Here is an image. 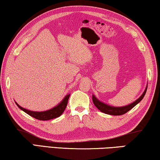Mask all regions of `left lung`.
Listing matches in <instances>:
<instances>
[{
  "instance_id": "8db88e82",
  "label": "left lung",
  "mask_w": 160,
  "mask_h": 160,
  "mask_svg": "<svg viewBox=\"0 0 160 160\" xmlns=\"http://www.w3.org/2000/svg\"><path fill=\"white\" fill-rule=\"evenodd\" d=\"M147 89V87H146V89L144 90V92L142 95L138 99H137L135 102L132 103L131 104H129L128 106H125V107H111V106H109L107 104H104V103L101 102L100 101L98 100L97 98H96L94 95L92 96V100L93 102H94V105L98 109H99L101 112L103 113H105V114H110V115H115V116H117V115H122L129 112V110H131L132 108L135 107L139 102H141L143 99L144 95L146 94Z\"/></svg>"
}]
</instances>
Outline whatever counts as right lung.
Returning a JSON list of instances; mask_svg holds the SVG:
<instances>
[{
	"label": "right lung",
	"instance_id": "1",
	"mask_svg": "<svg viewBox=\"0 0 160 160\" xmlns=\"http://www.w3.org/2000/svg\"><path fill=\"white\" fill-rule=\"evenodd\" d=\"M69 97H70V94L66 95L64 99L62 100V102H61L59 104L56 106V107H53V109H49L48 111H45V112L30 111V110H28L26 109H24L23 107H21V106H19L17 103L16 104L21 110H23L24 112H26V114L30 115V116L33 117L36 119L41 120V121H46V120L52 119H54V118L58 117L62 114V113L64 112L66 106H67L68 100Z\"/></svg>",
	"mask_w": 160,
	"mask_h": 160
}]
</instances>
